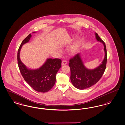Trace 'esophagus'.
Listing matches in <instances>:
<instances>
[{"label":"esophagus","instance_id":"obj_1","mask_svg":"<svg viewBox=\"0 0 125 125\" xmlns=\"http://www.w3.org/2000/svg\"><path fill=\"white\" fill-rule=\"evenodd\" d=\"M67 64V62L66 61H62V65H64Z\"/></svg>","mask_w":125,"mask_h":125}]
</instances>
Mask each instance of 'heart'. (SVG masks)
<instances>
[{
	"label": "heart",
	"mask_w": 125,
	"mask_h": 125,
	"mask_svg": "<svg viewBox=\"0 0 125 125\" xmlns=\"http://www.w3.org/2000/svg\"><path fill=\"white\" fill-rule=\"evenodd\" d=\"M80 45V42H79L74 43L69 50L70 54H71L72 55H74V54H76L78 51Z\"/></svg>",
	"instance_id": "obj_1"
}]
</instances>
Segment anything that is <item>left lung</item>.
I'll list each match as a JSON object with an SVG mask.
<instances>
[{
    "label": "left lung",
    "mask_w": 125,
    "mask_h": 125,
    "mask_svg": "<svg viewBox=\"0 0 125 125\" xmlns=\"http://www.w3.org/2000/svg\"><path fill=\"white\" fill-rule=\"evenodd\" d=\"M95 35L97 41L102 42L104 47L105 57L101 64L94 69H88L83 64L80 53L69 60L70 80L74 87L79 89L90 88L97 83L101 78L106 68L107 52L106 44L97 33H95Z\"/></svg>",
    "instance_id": "1"
}]
</instances>
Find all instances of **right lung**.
<instances>
[{
  "mask_svg": "<svg viewBox=\"0 0 125 125\" xmlns=\"http://www.w3.org/2000/svg\"><path fill=\"white\" fill-rule=\"evenodd\" d=\"M33 33H35L33 32ZM31 35L30 34L22 42L18 52V63L21 74L24 80L35 90L45 93L54 86L56 74L61 67L60 59L49 58L40 68L37 69H28L20 59V51L24 44L29 42Z\"/></svg>",
  "mask_w": 125,
  "mask_h": 125,
  "instance_id": "right-lung-1",
  "label": "right lung"
}]
</instances>
